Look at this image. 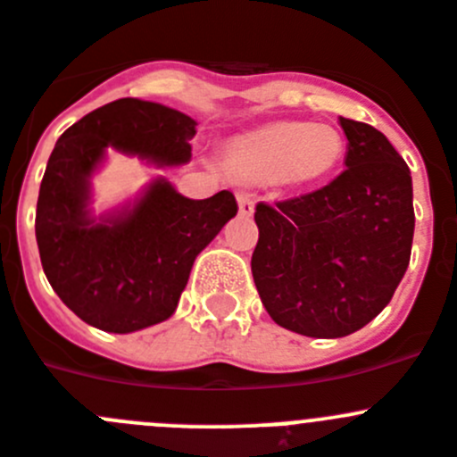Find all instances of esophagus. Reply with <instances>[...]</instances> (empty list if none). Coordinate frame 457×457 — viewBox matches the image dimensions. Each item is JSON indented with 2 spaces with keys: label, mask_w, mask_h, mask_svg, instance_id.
<instances>
[{
  "label": "esophagus",
  "mask_w": 457,
  "mask_h": 457,
  "mask_svg": "<svg viewBox=\"0 0 457 457\" xmlns=\"http://www.w3.org/2000/svg\"><path fill=\"white\" fill-rule=\"evenodd\" d=\"M237 208H240L242 217H251L253 215V208H256V204H253V199H251L249 195H245V192H237Z\"/></svg>",
  "instance_id": "obj_1"
}]
</instances>
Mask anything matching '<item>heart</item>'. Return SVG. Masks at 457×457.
Masks as SVG:
<instances>
[{"label": "heart", "instance_id": "b5f03b06", "mask_svg": "<svg viewBox=\"0 0 457 457\" xmlns=\"http://www.w3.org/2000/svg\"><path fill=\"white\" fill-rule=\"evenodd\" d=\"M345 146L342 133L330 124L276 122L233 137L224 158L245 181L308 187L333 174Z\"/></svg>", "mask_w": 457, "mask_h": 457}]
</instances>
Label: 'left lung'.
<instances>
[{
  "label": "left lung",
  "instance_id": "1",
  "mask_svg": "<svg viewBox=\"0 0 457 457\" xmlns=\"http://www.w3.org/2000/svg\"><path fill=\"white\" fill-rule=\"evenodd\" d=\"M346 170L311 195L258 204L251 271L271 320L308 337L370 324L399 287L414 236L412 177L392 142L340 117Z\"/></svg>",
  "mask_w": 457,
  "mask_h": 457
}]
</instances>
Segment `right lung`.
<instances>
[{"label": "right lung", "instance_id": "obj_1", "mask_svg": "<svg viewBox=\"0 0 457 457\" xmlns=\"http://www.w3.org/2000/svg\"><path fill=\"white\" fill-rule=\"evenodd\" d=\"M195 133L186 112L127 97L58 137L37 195L36 240L49 286L86 324L124 335L170 320L196 256L236 217L233 192L187 199L165 177L122 206L92 208V177L111 149L156 167L186 165Z\"/></svg>", "mask_w": 457, "mask_h": 457}]
</instances>
